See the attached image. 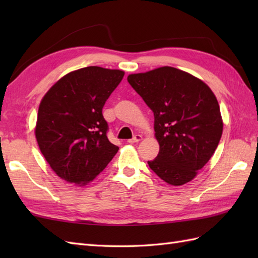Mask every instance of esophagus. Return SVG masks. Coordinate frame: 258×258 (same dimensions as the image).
<instances>
[{"label":"esophagus","instance_id":"34e87169","mask_svg":"<svg viewBox=\"0 0 258 258\" xmlns=\"http://www.w3.org/2000/svg\"><path fill=\"white\" fill-rule=\"evenodd\" d=\"M140 141H142V135H140V134H136L132 140H128L127 142H128V143H132V144H134V143H139Z\"/></svg>","mask_w":258,"mask_h":258}]
</instances>
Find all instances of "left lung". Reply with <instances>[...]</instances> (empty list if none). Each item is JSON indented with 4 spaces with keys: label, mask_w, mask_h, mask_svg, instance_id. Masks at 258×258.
Instances as JSON below:
<instances>
[{
    "label": "left lung",
    "mask_w": 258,
    "mask_h": 258,
    "mask_svg": "<svg viewBox=\"0 0 258 258\" xmlns=\"http://www.w3.org/2000/svg\"><path fill=\"white\" fill-rule=\"evenodd\" d=\"M127 81L154 113L160 152L151 169L174 186L188 183L217 149L223 133L220 105L204 82L163 67L131 74Z\"/></svg>",
    "instance_id": "8db88e82"
}]
</instances>
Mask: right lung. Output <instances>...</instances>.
<instances>
[{
    "instance_id": "add662e5",
    "label": "right lung",
    "mask_w": 258,
    "mask_h": 258,
    "mask_svg": "<svg viewBox=\"0 0 258 258\" xmlns=\"http://www.w3.org/2000/svg\"><path fill=\"white\" fill-rule=\"evenodd\" d=\"M123 76L119 70L83 68L63 76L42 98L36 141L62 179L85 186L117 153L118 147L107 139L102 109Z\"/></svg>"
}]
</instances>
